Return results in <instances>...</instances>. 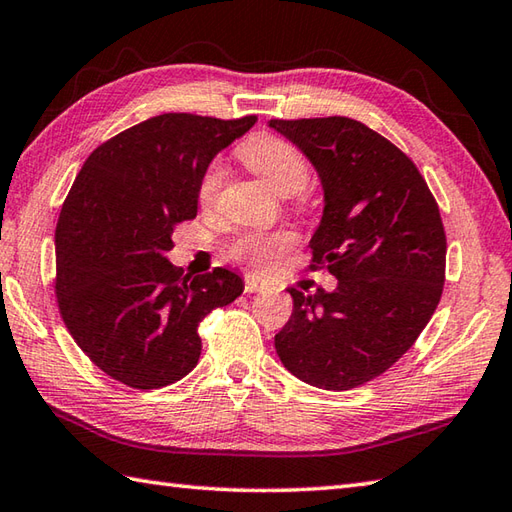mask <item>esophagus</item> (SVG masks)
Instances as JSON below:
<instances>
[{"mask_svg":"<svg viewBox=\"0 0 512 512\" xmlns=\"http://www.w3.org/2000/svg\"><path fill=\"white\" fill-rule=\"evenodd\" d=\"M266 286L262 279H257L255 275H246L244 277V293H262Z\"/></svg>","mask_w":512,"mask_h":512,"instance_id":"1","label":"esophagus"}]
</instances>
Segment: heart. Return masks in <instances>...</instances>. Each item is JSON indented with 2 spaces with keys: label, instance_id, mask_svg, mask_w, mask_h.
Segmentation results:
<instances>
[{
  "label": "heart",
  "instance_id": "heart-1",
  "mask_svg": "<svg viewBox=\"0 0 512 512\" xmlns=\"http://www.w3.org/2000/svg\"><path fill=\"white\" fill-rule=\"evenodd\" d=\"M239 157L242 162L253 168L257 175H262L266 182L273 186L277 193L290 195L302 190L308 182V164L304 155L299 153L295 144L277 135H255L248 142L239 146ZM224 184V166L219 159H213L206 168L197 184V199L202 206H213L219 197V190ZM297 237L293 230H246L237 235L228 246V255L237 262H246L259 270L270 266L273 259L284 255L286 250L295 246Z\"/></svg>",
  "mask_w": 512,
  "mask_h": 512
}]
</instances>
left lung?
<instances>
[{
    "mask_svg": "<svg viewBox=\"0 0 512 512\" xmlns=\"http://www.w3.org/2000/svg\"><path fill=\"white\" fill-rule=\"evenodd\" d=\"M304 150L324 186L313 264L337 288H288L293 315L275 335L282 364L324 390L379 377L415 344L446 279V233L426 179L406 153L350 117L270 119Z\"/></svg>",
    "mask_w": 512,
    "mask_h": 512,
    "instance_id": "left-lung-1",
    "label": "left lung"
}]
</instances>
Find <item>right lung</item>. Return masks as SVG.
I'll list each match as a JSON object with an SVG mask.
<instances>
[{"instance_id": "1", "label": "right lung", "mask_w": 512, "mask_h": 512, "mask_svg": "<svg viewBox=\"0 0 512 512\" xmlns=\"http://www.w3.org/2000/svg\"><path fill=\"white\" fill-rule=\"evenodd\" d=\"M257 115L164 113L88 155L55 228V295L68 333L108 377L153 390L197 366V326L242 295L226 268L182 275L164 257L197 215V184L219 150Z\"/></svg>"}]
</instances>
